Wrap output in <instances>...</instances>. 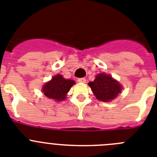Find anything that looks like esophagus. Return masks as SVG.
Segmentation results:
<instances>
[{
    "mask_svg": "<svg viewBox=\"0 0 157 157\" xmlns=\"http://www.w3.org/2000/svg\"><path fill=\"white\" fill-rule=\"evenodd\" d=\"M77 80H78V82H80V83H85V82H86V79H85V78H79Z\"/></svg>",
    "mask_w": 157,
    "mask_h": 157,
    "instance_id": "34e87169",
    "label": "esophagus"
}]
</instances>
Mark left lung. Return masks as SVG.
Returning <instances> with one entry per match:
<instances>
[{
    "instance_id": "obj_1",
    "label": "left lung",
    "mask_w": 157,
    "mask_h": 157,
    "mask_svg": "<svg viewBox=\"0 0 157 157\" xmlns=\"http://www.w3.org/2000/svg\"><path fill=\"white\" fill-rule=\"evenodd\" d=\"M88 85L97 99L103 102L111 101L122 91V85L106 73L98 74L93 81L88 83Z\"/></svg>"
}]
</instances>
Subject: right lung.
Returning <instances> with one entry per match:
<instances>
[{"label":"right lung","instance_id":"right-lung-1","mask_svg":"<svg viewBox=\"0 0 157 157\" xmlns=\"http://www.w3.org/2000/svg\"><path fill=\"white\" fill-rule=\"evenodd\" d=\"M74 84V80L65 79L62 75L58 74L43 85L42 91L49 99L62 101L65 100L66 95Z\"/></svg>","mask_w":157,"mask_h":157}]
</instances>
